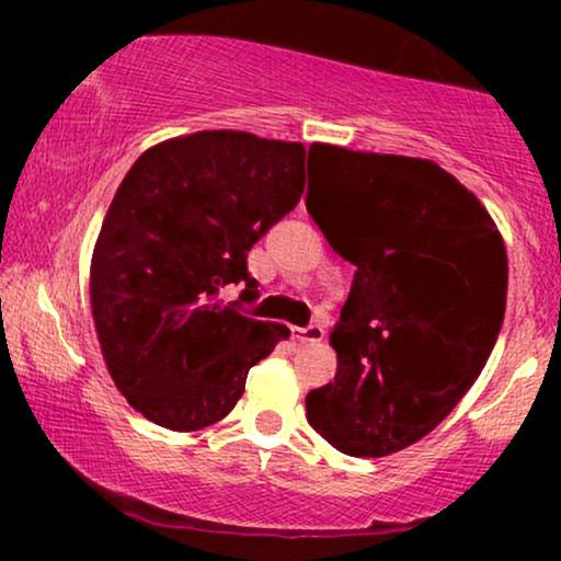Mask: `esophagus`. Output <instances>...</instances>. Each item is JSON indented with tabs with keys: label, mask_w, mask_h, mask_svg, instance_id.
I'll return each instance as SVG.
<instances>
[{
	"label": "esophagus",
	"mask_w": 561,
	"mask_h": 561,
	"mask_svg": "<svg viewBox=\"0 0 561 561\" xmlns=\"http://www.w3.org/2000/svg\"><path fill=\"white\" fill-rule=\"evenodd\" d=\"M293 337L298 340V343H321V340H324V327H321V324L295 327Z\"/></svg>",
	"instance_id": "34e87169"
}]
</instances>
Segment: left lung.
Returning <instances> with one entry per match:
<instances>
[{"instance_id":"left-lung-1","label":"left lung","mask_w":561,"mask_h":561,"mask_svg":"<svg viewBox=\"0 0 561 561\" xmlns=\"http://www.w3.org/2000/svg\"><path fill=\"white\" fill-rule=\"evenodd\" d=\"M327 173L306 208L356 266L330 334L334 382L308 424L347 456L422 440L480 377L506 311V248L480 199L433 160L311 145Z\"/></svg>"}]
</instances>
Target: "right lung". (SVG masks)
Returning a JSON list of instances; mask_svg holds the SVG:
<instances>
[{
  "instance_id": "obj_1",
  "label": "right lung",
  "mask_w": 561,
  "mask_h": 561,
  "mask_svg": "<svg viewBox=\"0 0 561 561\" xmlns=\"http://www.w3.org/2000/svg\"><path fill=\"white\" fill-rule=\"evenodd\" d=\"M306 147L197 131L150 147L115 192L92 255V313L115 388L160 427L192 433L234 409L244 379L289 337L242 313L248 253L298 205ZM244 284L241 300L220 289Z\"/></svg>"
}]
</instances>
